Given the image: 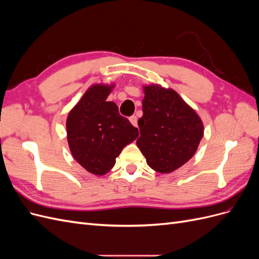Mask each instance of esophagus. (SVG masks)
I'll use <instances>...</instances> for the list:
<instances>
[{
	"label": "esophagus",
	"instance_id": "esophagus-1",
	"mask_svg": "<svg viewBox=\"0 0 259 259\" xmlns=\"http://www.w3.org/2000/svg\"><path fill=\"white\" fill-rule=\"evenodd\" d=\"M130 121L133 125H134V126H137V116L136 115H132L130 117Z\"/></svg>",
	"mask_w": 259,
	"mask_h": 259
}]
</instances>
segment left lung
<instances>
[{"mask_svg": "<svg viewBox=\"0 0 259 259\" xmlns=\"http://www.w3.org/2000/svg\"><path fill=\"white\" fill-rule=\"evenodd\" d=\"M143 112L136 144L149 166L167 174L192 158L204 128L197 112L175 91L145 86Z\"/></svg>", "mask_w": 259, "mask_h": 259, "instance_id": "obj_1", "label": "left lung"}]
</instances>
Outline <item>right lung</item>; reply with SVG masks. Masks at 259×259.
Here are the masks:
<instances>
[{"instance_id":"obj_1","label":"right lung","mask_w":259,"mask_h":259,"mask_svg":"<svg viewBox=\"0 0 259 259\" xmlns=\"http://www.w3.org/2000/svg\"><path fill=\"white\" fill-rule=\"evenodd\" d=\"M112 86L93 85L69 112L67 138L77 163L94 175H105L122 149L138 137V130L107 101Z\"/></svg>"}]
</instances>
